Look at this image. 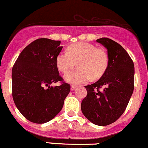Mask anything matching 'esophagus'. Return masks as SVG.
I'll list each match as a JSON object with an SVG mask.
<instances>
[{
  "label": "esophagus",
  "instance_id": "obj_1",
  "mask_svg": "<svg viewBox=\"0 0 148 148\" xmlns=\"http://www.w3.org/2000/svg\"><path fill=\"white\" fill-rule=\"evenodd\" d=\"M76 86L75 85H72L71 86V91H73V90H75V88H76Z\"/></svg>",
  "mask_w": 148,
  "mask_h": 148
}]
</instances>
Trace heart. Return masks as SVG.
I'll return each instance as SVG.
<instances>
[{"instance_id": "obj_1", "label": "heart", "mask_w": 148, "mask_h": 148, "mask_svg": "<svg viewBox=\"0 0 148 148\" xmlns=\"http://www.w3.org/2000/svg\"><path fill=\"white\" fill-rule=\"evenodd\" d=\"M78 68L64 75V80L73 84H81L103 75L109 64V57L104 49L96 48L86 42H78L62 51L56 58V65L60 71L66 73L75 66Z\"/></svg>"}]
</instances>
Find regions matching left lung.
<instances>
[{"instance_id": "obj_1", "label": "left lung", "mask_w": 148, "mask_h": 148, "mask_svg": "<svg viewBox=\"0 0 148 148\" xmlns=\"http://www.w3.org/2000/svg\"><path fill=\"white\" fill-rule=\"evenodd\" d=\"M97 42L108 50L109 64L99 81L85 86L87 95L81 102V110L94 124L107 126L116 121L129 104L134 86V65L117 42L108 38Z\"/></svg>"}]
</instances>
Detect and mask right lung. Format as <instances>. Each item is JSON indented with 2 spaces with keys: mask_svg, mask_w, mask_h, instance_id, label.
Instances as JSON below:
<instances>
[{
  "mask_svg": "<svg viewBox=\"0 0 148 148\" xmlns=\"http://www.w3.org/2000/svg\"><path fill=\"white\" fill-rule=\"evenodd\" d=\"M61 41L34 40L22 50L12 68V97L19 112L28 121L44 123L62 109L70 85L63 82L56 65ZM61 81L60 86L52 82Z\"/></svg>",
  "mask_w": 148,
  "mask_h": 148,
  "instance_id": "obj_1",
  "label": "right lung"
}]
</instances>
